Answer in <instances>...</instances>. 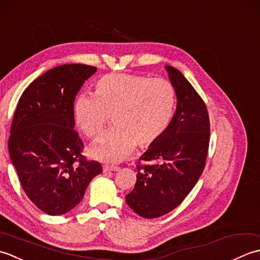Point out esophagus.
Listing matches in <instances>:
<instances>
[{
	"label": "esophagus",
	"instance_id": "esophagus-1",
	"mask_svg": "<svg viewBox=\"0 0 260 260\" xmlns=\"http://www.w3.org/2000/svg\"><path fill=\"white\" fill-rule=\"evenodd\" d=\"M118 170H119V167H114V165H104L103 167L104 172H110V171L116 172V171H118Z\"/></svg>",
	"mask_w": 260,
	"mask_h": 260
}]
</instances>
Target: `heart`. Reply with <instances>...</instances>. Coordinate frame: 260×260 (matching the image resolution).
Returning a JSON list of instances; mask_svg holds the SVG:
<instances>
[{
    "label": "heart",
    "mask_w": 260,
    "mask_h": 260,
    "mask_svg": "<svg viewBox=\"0 0 260 260\" xmlns=\"http://www.w3.org/2000/svg\"><path fill=\"white\" fill-rule=\"evenodd\" d=\"M175 106L176 92L167 79L109 74L97 80L95 96L81 93L76 98L74 118L82 133L96 139L114 117L117 129L93 143L89 153L115 163L128 156L136 145H155L170 128Z\"/></svg>",
    "instance_id": "heart-1"
}]
</instances>
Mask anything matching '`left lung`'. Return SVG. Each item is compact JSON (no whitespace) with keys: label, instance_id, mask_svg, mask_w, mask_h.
Masks as SVG:
<instances>
[{"label":"left lung","instance_id":"obj_1","mask_svg":"<svg viewBox=\"0 0 260 260\" xmlns=\"http://www.w3.org/2000/svg\"><path fill=\"white\" fill-rule=\"evenodd\" d=\"M173 85L176 110L167 133L141 156L134 189L126 203L146 219L158 218L181 204L200 178L208 155L210 121L207 106L185 77L165 67Z\"/></svg>","mask_w":260,"mask_h":260}]
</instances>
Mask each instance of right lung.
<instances>
[{"label":"right lung","instance_id":"add662e5","mask_svg":"<svg viewBox=\"0 0 260 260\" xmlns=\"http://www.w3.org/2000/svg\"><path fill=\"white\" fill-rule=\"evenodd\" d=\"M92 66L54 67L33 80L16 106L9 153L27 198L50 215L69 212L84 198L90 181L103 172L82 155L84 143L74 129V102Z\"/></svg>","mask_w":260,"mask_h":260}]
</instances>
